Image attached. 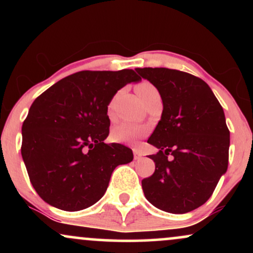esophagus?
I'll list each match as a JSON object with an SVG mask.
<instances>
[{
  "label": "esophagus",
  "instance_id": "34e87169",
  "mask_svg": "<svg viewBox=\"0 0 253 253\" xmlns=\"http://www.w3.org/2000/svg\"><path fill=\"white\" fill-rule=\"evenodd\" d=\"M133 155H134L135 161H139V159H141V157H143L140 151H138V150H133Z\"/></svg>",
  "mask_w": 253,
  "mask_h": 253
}]
</instances>
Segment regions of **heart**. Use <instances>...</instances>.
<instances>
[{
  "mask_svg": "<svg viewBox=\"0 0 253 253\" xmlns=\"http://www.w3.org/2000/svg\"><path fill=\"white\" fill-rule=\"evenodd\" d=\"M156 86L149 82H143L136 86V92H138L139 97L143 100L147 95L156 92ZM147 128L144 126H139V125L124 123L115 126L112 130V139L117 143H125V144H134L141 136L146 134Z\"/></svg>",
  "mask_w": 253,
  "mask_h": 253,
  "instance_id": "obj_1",
  "label": "heart"
}]
</instances>
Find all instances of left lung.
I'll list each match as a JSON object with an SVG mask.
<instances>
[{
  "label": "left lung",
  "mask_w": 253,
  "mask_h": 253,
  "mask_svg": "<svg viewBox=\"0 0 253 253\" xmlns=\"http://www.w3.org/2000/svg\"><path fill=\"white\" fill-rule=\"evenodd\" d=\"M163 101L161 120L147 143L159 151L149 158L153 175L141 181L145 197L172 214L207 201L228 165L229 130L225 113L205 81L167 68L135 69Z\"/></svg>",
  "instance_id": "8db88e82"
}]
</instances>
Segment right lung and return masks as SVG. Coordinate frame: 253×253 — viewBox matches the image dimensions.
<instances>
[{"label":"right lung","instance_id":"1","mask_svg":"<svg viewBox=\"0 0 253 253\" xmlns=\"http://www.w3.org/2000/svg\"><path fill=\"white\" fill-rule=\"evenodd\" d=\"M141 78L133 70L81 71L58 81L32 103L22 125L21 155L33 188L62 211H82L106 193L129 147L106 144L107 112L118 90Z\"/></svg>","mask_w":253,"mask_h":253}]
</instances>
